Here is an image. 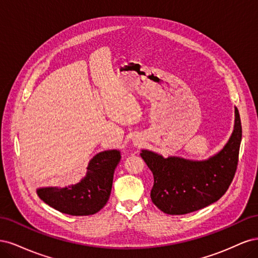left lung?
<instances>
[{
  "instance_id": "1",
  "label": "left lung",
  "mask_w": 258,
  "mask_h": 258,
  "mask_svg": "<svg viewBox=\"0 0 258 258\" xmlns=\"http://www.w3.org/2000/svg\"><path fill=\"white\" fill-rule=\"evenodd\" d=\"M241 137V120L236 108L235 130L230 140L220 153L206 161L163 158L150 151H142L141 157L154 175L153 204L163 213L183 215L217 201L235 177Z\"/></svg>"
}]
</instances>
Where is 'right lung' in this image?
Masks as SVG:
<instances>
[{"instance_id": "obj_1", "label": "right lung", "mask_w": 258, "mask_h": 258, "mask_svg": "<svg viewBox=\"0 0 258 258\" xmlns=\"http://www.w3.org/2000/svg\"><path fill=\"white\" fill-rule=\"evenodd\" d=\"M120 160L116 150L97 154L80 183L64 188L46 187L37 189V195L49 207L74 216L92 215L102 209L110 198L114 170Z\"/></svg>"}]
</instances>
